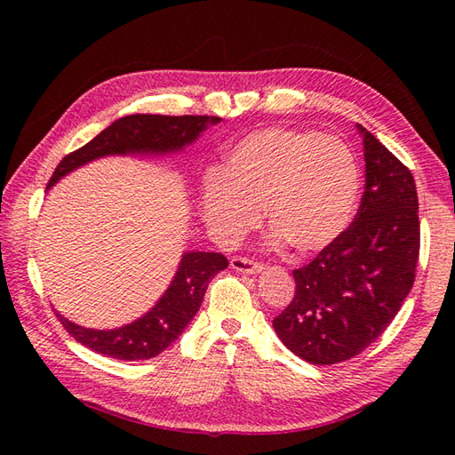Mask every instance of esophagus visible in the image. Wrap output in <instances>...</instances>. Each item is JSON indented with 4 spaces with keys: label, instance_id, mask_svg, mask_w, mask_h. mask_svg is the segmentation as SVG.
<instances>
[{
    "label": "esophagus",
    "instance_id": "1",
    "mask_svg": "<svg viewBox=\"0 0 455 455\" xmlns=\"http://www.w3.org/2000/svg\"><path fill=\"white\" fill-rule=\"evenodd\" d=\"M230 267H233L235 272H240V274H262L264 272V264L252 262V259L240 258V256L230 259Z\"/></svg>",
    "mask_w": 455,
    "mask_h": 455
}]
</instances>
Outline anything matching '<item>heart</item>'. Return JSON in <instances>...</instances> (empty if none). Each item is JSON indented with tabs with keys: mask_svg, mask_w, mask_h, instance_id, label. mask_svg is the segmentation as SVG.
<instances>
[{
	"mask_svg": "<svg viewBox=\"0 0 455 455\" xmlns=\"http://www.w3.org/2000/svg\"><path fill=\"white\" fill-rule=\"evenodd\" d=\"M362 188L354 152L311 131L259 129L227 152L201 183L199 211L212 238L235 244L262 220L295 254L331 246L350 227Z\"/></svg>",
	"mask_w": 455,
	"mask_h": 455,
	"instance_id": "b5f03b06",
	"label": "heart"
}]
</instances>
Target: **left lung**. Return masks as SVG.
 Returning <instances> with one entry per match:
<instances>
[{"label": "left lung", "instance_id": "1", "mask_svg": "<svg viewBox=\"0 0 455 455\" xmlns=\"http://www.w3.org/2000/svg\"><path fill=\"white\" fill-rule=\"evenodd\" d=\"M365 191L354 222L311 264L293 272L295 297L275 334L308 363L331 365L375 342L414 283L420 250L419 197L407 166L357 124Z\"/></svg>", "mask_w": 455, "mask_h": 455}]
</instances>
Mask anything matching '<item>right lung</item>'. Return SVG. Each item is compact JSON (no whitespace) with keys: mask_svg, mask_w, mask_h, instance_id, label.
I'll list each match as a JSON object with an SVG mask.
<instances>
[{"mask_svg":"<svg viewBox=\"0 0 455 455\" xmlns=\"http://www.w3.org/2000/svg\"><path fill=\"white\" fill-rule=\"evenodd\" d=\"M217 123H220V117L209 115H127L111 123L85 147L62 158L46 189L74 170L105 156H166L181 152L196 142L203 131ZM227 266L228 259L219 252H186L156 305L137 321L119 328L98 331L68 321L60 313L56 315L66 331L93 352L127 362L150 360L170 347L186 331L199 311L209 282Z\"/></svg>","mask_w":455,"mask_h":455,"instance_id":"add662e5","label":"right lung"}]
</instances>
